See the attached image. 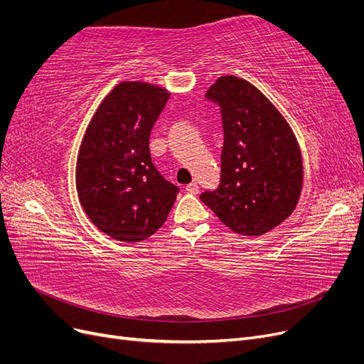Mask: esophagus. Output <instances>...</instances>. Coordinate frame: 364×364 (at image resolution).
Wrapping results in <instances>:
<instances>
[{
	"mask_svg": "<svg viewBox=\"0 0 364 364\" xmlns=\"http://www.w3.org/2000/svg\"><path fill=\"white\" fill-rule=\"evenodd\" d=\"M185 191L188 193V194H199V185H197V183H190V185H186Z\"/></svg>",
	"mask_w": 364,
	"mask_h": 364,
	"instance_id": "1",
	"label": "esophagus"
}]
</instances>
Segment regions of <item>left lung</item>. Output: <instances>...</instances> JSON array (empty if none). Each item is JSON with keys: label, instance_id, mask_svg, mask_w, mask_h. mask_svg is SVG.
Instances as JSON below:
<instances>
[{"label": "left lung", "instance_id": "left-lung-1", "mask_svg": "<svg viewBox=\"0 0 364 364\" xmlns=\"http://www.w3.org/2000/svg\"><path fill=\"white\" fill-rule=\"evenodd\" d=\"M206 97L220 105L225 144L222 179L200 200L235 234L259 237L287 220L299 202L304 162L287 119L250 82L222 75Z\"/></svg>", "mask_w": 364, "mask_h": 364}]
</instances>
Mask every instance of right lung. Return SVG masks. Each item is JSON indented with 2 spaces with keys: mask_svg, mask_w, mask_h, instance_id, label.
I'll list each match as a JSON object with an SVG mask.
<instances>
[{
  "mask_svg": "<svg viewBox=\"0 0 364 364\" xmlns=\"http://www.w3.org/2000/svg\"><path fill=\"white\" fill-rule=\"evenodd\" d=\"M170 92L121 82L98 105L75 162V188L91 222L114 240L138 243L165 223L179 188L150 158L149 138Z\"/></svg>",
  "mask_w": 364,
  "mask_h": 364,
  "instance_id": "obj_1",
  "label": "right lung"
}]
</instances>
